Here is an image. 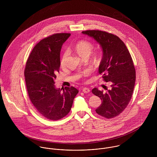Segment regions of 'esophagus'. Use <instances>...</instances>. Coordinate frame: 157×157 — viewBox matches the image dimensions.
<instances>
[{"label":"esophagus","instance_id":"obj_1","mask_svg":"<svg viewBox=\"0 0 157 157\" xmlns=\"http://www.w3.org/2000/svg\"><path fill=\"white\" fill-rule=\"evenodd\" d=\"M82 91H83L84 93L87 94V93H89V92H90V90L89 88H83Z\"/></svg>","mask_w":157,"mask_h":157}]
</instances>
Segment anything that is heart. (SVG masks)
<instances>
[{
	"label": "heart",
	"instance_id": "obj_1",
	"mask_svg": "<svg viewBox=\"0 0 157 157\" xmlns=\"http://www.w3.org/2000/svg\"><path fill=\"white\" fill-rule=\"evenodd\" d=\"M92 48H93L92 44L90 42L87 40H80L74 46V49L75 52L82 57H83L87 56H89L92 52ZM68 56H69V51L65 50L63 52L60 59V65L62 67H64L65 65ZM90 69H85L81 74V75L87 76L88 75L90 74Z\"/></svg>",
	"mask_w": 157,
	"mask_h": 157
}]
</instances>
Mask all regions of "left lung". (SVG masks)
<instances>
[{
  "label": "left lung",
  "instance_id": "obj_1",
  "mask_svg": "<svg viewBox=\"0 0 157 157\" xmlns=\"http://www.w3.org/2000/svg\"><path fill=\"white\" fill-rule=\"evenodd\" d=\"M102 49L103 56L98 72L111 88L104 92L95 88L92 94L101 100L96 112L106 118L117 117L130 101L134 88L135 69L131 54L123 42L117 36L98 30L83 31Z\"/></svg>",
  "mask_w": 157,
  "mask_h": 157
}]
</instances>
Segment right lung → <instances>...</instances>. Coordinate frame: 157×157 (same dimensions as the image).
Segmentation results:
<instances>
[{
  "instance_id": "1",
  "label": "right lung",
  "mask_w": 157,
  "mask_h": 157,
  "mask_svg": "<svg viewBox=\"0 0 157 157\" xmlns=\"http://www.w3.org/2000/svg\"><path fill=\"white\" fill-rule=\"evenodd\" d=\"M70 36L67 33L55 34L40 41L32 50L25 69L31 101L37 112L51 120L66 116L78 92L72 86L62 90L54 85L60 66L62 46Z\"/></svg>"
}]
</instances>
